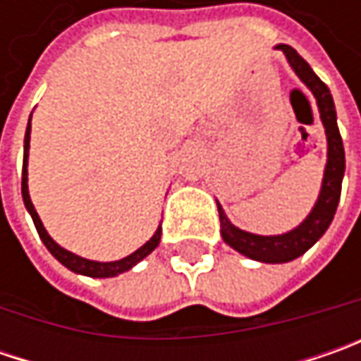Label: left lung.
I'll use <instances>...</instances> for the list:
<instances>
[{"instance_id":"obj_1","label":"left lung","mask_w":361,"mask_h":361,"mask_svg":"<svg viewBox=\"0 0 361 361\" xmlns=\"http://www.w3.org/2000/svg\"><path fill=\"white\" fill-rule=\"evenodd\" d=\"M275 48L283 51L289 66L293 68L299 80L312 90L313 98L317 102L319 118L324 122L327 136V164L324 180H322V190H319L317 202L313 204L312 213L305 216V221L299 227L287 231L283 235H267L265 237V235H255V233L239 229L231 223L223 207L216 202L223 241L231 245L235 251H239L241 255L261 261V263L293 261L319 241V237L326 233L336 215L341 195V178H343V171H345V152H343V142H341V134L338 128V116H336V104H334L331 92L317 78L312 66L305 62L291 46L279 44Z\"/></svg>"}]
</instances>
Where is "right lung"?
Listing matches in <instances>:
<instances>
[{
    "label": "right lung",
    "mask_w": 361,
    "mask_h": 361,
    "mask_svg": "<svg viewBox=\"0 0 361 361\" xmlns=\"http://www.w3.org/2000/svg\"><path fill=\"white\" fill-rule=\"evenodd\" d=\"M32 120V116H30ZM30 132H32V124L27 122V128H25V140H23V171H21V197H23V204H25V209H27V213L32 215L34 219V225L35 229H37V235H39V239L44 241V245L48 247V251L51 255L56 257L60 263H62L63 267H68L70 271H74V273H80V275H88V277H116L120 273H124V271L132 269L136 263H140L146 255H150L157 247H159L160 243V233L162 229H157V233L148 239V241L140 247V249H136L134 253H130L128 257H124V259H120V261H90V259H84V257L76 255V253H72V251H66L63 247H60L58 243L54 241L51 237L48 235V231L44 227V223H42V219L37 216L34 209V202L30 199V190H27V157H30Z\"/></svg>",
    "instance_id": "add662e5"
}]
</instances>
